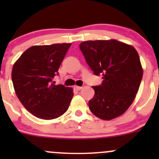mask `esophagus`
<instances>
[{
  "instance_id": "esophagus-1",
  "label": "esophagus",
  "mask_w": 159,
  "mask_h": 159,
  "mask_svg": "<svg viewBox=\"0 0 159 159\" xmlns=\"http://www.w3.org/2000/svg\"><path fill=\"white\" fill-rule=\"evenodd\" d=\"M75 89L77 91H80L81 89H82V87H80V86H75Z\"/></svg>"
}]
</instances>
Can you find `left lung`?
<instances>
[{"label":"left lung","mask_w":159,"mask_h":159,"mask_svg":"<svg viewBox=\"0 0 159 159\" xmlns=\"http://www.w3.org/2000/svg\"><path fill=\"white\" fill-rule=\"evenodd\" d=\"M79 47L91 70L103 79L102 84L92 87L91 111L103 120L121 115L134 101L142 79L137 51L116 40L84 41Z\"/></svg>","instance_id":"obj_1"}]
</instances>
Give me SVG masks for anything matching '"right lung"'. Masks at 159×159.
Listing matches in <instances>:
<instances>
[{
  "mask_svg": "<svg viewBox=\"0 0 159 159\" xmlns=\"http://www.w3.org/2000/svg\"><path fill=\"white\" fill-rule=\"evenodd\" d=\"M71 44L30 47L13 66L11 78L17 98L28 111L41 119L57 118L67 111L73 90L55 85L53 78Z\"/></svg>",
  "mask_w": 159,
  "mask_h": 159,
  "instance_id": "add662e5",
  "label": "right lung"
}]
</instances>
